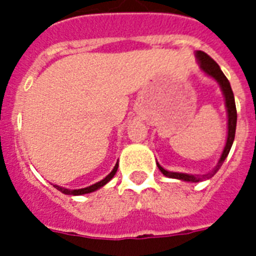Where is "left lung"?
<instances>
[{
	"label": "left lung",
	"instance_id": "left-lung-1",
	"mask_svg": "<svg viewBox=\"0 0 256 256\" xmlns=\"http://www.w3.org/2000/svg\"><path fill=\"white\" fill-rule=\"evenodd\" d=\"M196 60L198 62V66H200V70L204 74H206L208 76L212 78L220 87V91L223 94V97H224V105L226 110H227V140H226L224 148L222 151V155L219 158L216 165L212 168V170H210L209 173L206 174H188V173H180V172H170L166 170L156 162V165L159 170L164 174L165 177L168 178H174V180H184V182H201V180H209L212 178L216 172L219 170V168L222 166L223 162L226 160V158L230 154V148H232V144L234 141V133H236V124H237V112H236V104H234V92H232V88H230V82L228 79L226 78V76L223 74V72L220 70L219 65L216 64V61L212 60L209 55H206L205 52L202 51H196L195 52Z\"/></svg>",
	"mask_w": 256,
	"mask_h": 256
}]
</instances>
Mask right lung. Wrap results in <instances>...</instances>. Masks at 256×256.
I'll list each match as a JSON object with an SVG mask.
<instances>
[{
    "mask_svg": "<svg viewBox=\"0 0 256 256\" xmlns=\"http://www.w3.org/2000/svg\"><path fill=\"white\" fill-rule=\"evenodd\" d=\"M118 166H119V162H116V164H115L114 169H112V170L110 172V173H108L105 178H104V180H101L100 182H96V183H94V184H92V186L84 187V188L69 190V188H65V187L58 186V184H54V187H55L56 190H58V191H60V192H62V194H65V195H70V196H79V195H86V194H91V192L97 191V190L101 188V187H104L106 184V183L112 180V178L114 177L115 173H116Z\"/></svg>",
    "mask_w": 256,
    "mask_h": 256,
    "instance_id": "obj_1",
    "label": "right lung"
}]
</instances>
